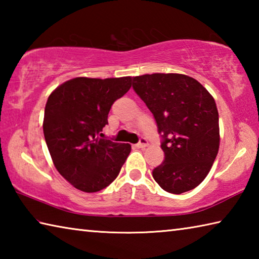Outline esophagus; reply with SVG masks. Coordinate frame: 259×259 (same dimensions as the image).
<instances>
[{
    "instance_id": "1",
    "label": "esophagus",
    "mask_w": 259,
    "mask_h": 259,
    "mask_svg": "<svg viewBox=\"0 0 259 259\" xmlns=\"http://www.w3.org/2000/svg\"><path fill=\"white\" fill-rule=\"evenodd\" d=\"M147 145H148L147 139H146V138H140L139 143L137 144V147H138V148H145Z\"/></svg>"
}]
</instances>
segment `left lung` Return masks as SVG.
Here are the masks:
<instances>
[{"label": "left lung", "instance_id": "left-lung-1", "mask_svg": "<svg viewBox=\"0 0 259 259\" xmlns=\"http://www.w3.org/2000/svg\"><path fill=\"white\" fill-rule=\"evenodd\" d=\"M133 88L156 121L164 152L153 178L172 194L191 191L207 177L219 148L216 103L195 78L176 73L135 76Z\"/></svg>", "mask_w": 259, "mask_h": 259}]
</instances>
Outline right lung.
<instances>
[{
  "label": "right lung",
  "mask_w": 259,
  "mask_h": 259,
  "mask_svg": "<svg viewBox=\"0 0 259 259\" xmlns=\"http://www.w3.org/2000/svg\"><path fill=\"white\" fill-rule=\"evenodd\" d=\"M133 77H75L52 91L43 120L48 150L56 169L85 193L98 192L117 177L130 144L99 137L109 109L126 94Z\"/></svg>",
  "instance_id": "add662e5"
}]
</instances>
